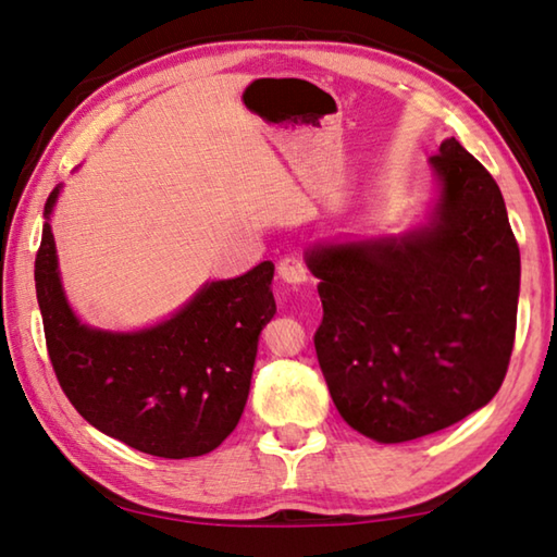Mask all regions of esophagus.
Masks as SVG:
<instances>
[{"label": "esophagus", "instance_id": "34e87169", "mask_svg": "<svg viewBox=\"0 0 557 557\" xmlns=\"http://www.w3.org/2000/svg\"><path fill=\"white\" fill-rule=\"evenodd\" d=\"M280 277L285 282H292V285H301V282L309 280V270H307V262L301 260L299 256H287L280 260L277 265Z\"/></svg>", "mask_w": 557, "mask_h": 557}]
</instances>
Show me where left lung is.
Here are the masks:
<instances>
[{
  "mask_svg": "<svg viewBox=\"0 0 557 557\" xmlns=\"http://www.w3.org/2000/svg\"><path fill=\"white\" fill-rule=\"evenodd\" d=\"M430 164L442 191L425 231L309 252L329 393L348 425L388 445L484 408L516 338L521 252L502 188L455 137Z\"/></svg>",
  "mask_w": 557,
  "mask_h": 557,
  "instance_id": "1",
  "label": "left lung"
}]
</instances>
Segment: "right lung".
I'll return each instance as SVG.
<instances>
[{
	"label": "right lung",
	"instance_id": "add662e5",
	"mask_svg": "<svg viewBox=\"0 0 557 557\" xmlns=\"http://www.w3.org/2000/svg\"><path fill=\"white\" fill-rule=\"evenodd\" d=\"M55 196L59 188L46 199V219ZM272 272L268 260L243 277L211 282L182 312L145 332H98L81 324L63 297L46 221L34 280L65 398L92 428L145 455L184 459L215 449L238 425L258 336L277 312Z\"/></svg>",
	"mask_w": 557,
	"mask_h": 557
}]
</instances>
